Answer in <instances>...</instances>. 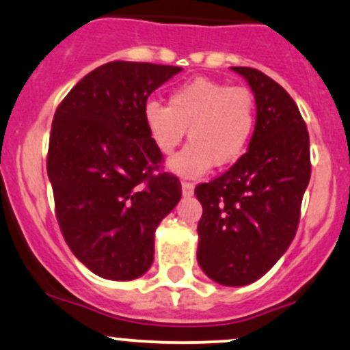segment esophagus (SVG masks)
Returning <instances> with one entry per match:
<instances>
[{
	"label": "esophagus",
	"mask_w": 350,
	"mask_h": 350,
	"mask_svg": "<svg viewBox=\"0 0 350 350\" xmlns=\"http://www.w3.org/2000/svg\"><path fill=\"white\" fill-rule=\"evenodd\" d=\"M193 190H195V185L191 182H182V191L185 197H190V195H193Z\"/></svg>",
	"instance_id": "34e87169"
}]
</instances>
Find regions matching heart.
Listing matches in <instances>:
<instances>
[{
    "instance_id": "1",
    "label": "heart",
    "mask_w": 350,
    "mask_h": 350,
    "mask_svg": "<svg viewBox=\"0 0 350 350\" xmlns=\"http://www.w3.org/2000/svg\"><path fill=\"white\" fill-rule=\"evenodd\" d=\"M144 122L153 145L168 157L189 129L190 144L174 157L170 168L183 176H200L227 167L247 152L257 129V100L245 86L193 78L170 92L168 105L148 100Z\"/></svg>"
}]
</instances>
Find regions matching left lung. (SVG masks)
<instances>
[{
	"mask_svg": "<svg viewBox=\"0 0 350 350\" xmlns=\"http://www.w3.org/2000/svg\"><path fill=\"white\" fill-rule=\"evenodd\" d=\"M257 100V129L245 155L195 189L204 213L197 258L221 285L260 279L294 240L310 180V146L295 101L262 71L232 66Z\"/></svg>",
	"mask_w": 350,
	"mask_h": 350,
	"instance_id": "left-lung-1",
	"label": "left lung"
}]
</instances>
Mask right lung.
Listing matches in <instances>:
<instances>
[{
	"instance_id": "right-lung-1",
	"label": "right lung",
	"mask_w": 350,
	"mask_h": 350,
	"mask_svg": "<svg viewBox=\"0 0 350 350\" xmlns=\"http://www.w3.org/2000/svg\"><path fill=\"white\" fill-rule=\"evenodd\" d=\"M180 70L110 62L81 78L55 111L46 170L56 220L75 257L103 279L144 275L155 228L182 197L144 122L148 96Z\"/></svg>"
}]
</instances>
